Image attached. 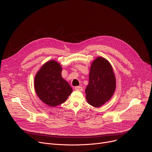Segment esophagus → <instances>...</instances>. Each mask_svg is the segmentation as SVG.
I'll return each mask as SVG.
<instances>
[{"instance_id": "34e87169", "label": "esophagus", "mask_w": 152, "mask_h": 152, "mask_svg": "<svg viewBox=\"0 0 152 152\" xmlns=\"http://www.w3.org/2000/svg\"><path fill=\"white\" fill-rule=\"evenodd\" d=\"M75 89L76 90H77V91H82V90H83L82 87V86H75Z\"/></svg>"}]
</instances>
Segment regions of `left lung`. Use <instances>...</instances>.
I'll list each match as a JSON object with an SVG mask.
<instances>
[{"instance_id":"left-lung-1","label":"left lung","mask_w":152,"mask_h":152,"mask_svg":"<svg viewBox=\"0 0 152 152\" xmlns=\"http://www.w3.org/2000/svg\"><path fill=\"white\" fill-rule=\"evenodd\" d=\"M115 77L110 62L97 57L90 68L89 83L85 89L86 99L93 106L99 107L113 96L115 89Z\"/></svg>"}]
</instances>
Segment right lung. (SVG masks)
<instances>
[{"instance_id":"1","label":"right lung","mask_w":152,"mask_h":152,"mask_svg":"<svg viewBox=\"0 0 152 152\" xmlns=\"http://www.w3.org/2000/svg\"><path fill=\"white\" fill-rule=\"evenodd\" d=\"M61 72L59 64L52 60L43 65L35 77L36 93L49 106L63 103L72 92L69 83L62 77Z\"/></svg>"}]
</instances>
